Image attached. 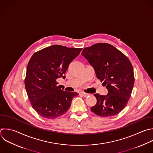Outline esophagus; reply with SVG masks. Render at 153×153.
Returning a JSON list of instances; mask_svg holds the SVG:
<instances>
[{"label":"esophagus","instance_id":"obj_1","mask_svg":"<svg viewBox=\"0 0 153 153\" xmlns=\"http://www.w3.org/2000/svg\"><path fill=\"white\" fill-rule=\"evenodd\" d=\"M80 94H81L84 97H87V96H90V94L88 93H85V92H81Z\"/></svg>","mask_w":153,"mask_h":153}]
</instances>
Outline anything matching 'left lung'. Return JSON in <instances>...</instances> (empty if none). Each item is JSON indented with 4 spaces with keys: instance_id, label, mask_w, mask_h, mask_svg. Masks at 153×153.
<instances>
[{
    "instance_id": "left-lung-1",
    "label": "left lung",
    "mask_w": 153,
    "mask_h": 153,
    "mask_svg": "<svg viewBox=\"0 0 153 153\" xmlns=\"http://www.w3.org/2000/svg\"><path fill=\"white\" fill-rule=\"evenodd\" d=\"M81 54L108 90L105 96L94 94L97 103L91 111L100 117L118 114L126 106L133 87L134 78L131 62L121 51L106 43L85 48Z\"/></svg>"
}]
</instances>
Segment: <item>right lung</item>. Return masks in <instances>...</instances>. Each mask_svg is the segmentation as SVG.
<instances>
[{"instance_id": "right-lung-1", "label": "right lung", "mask_w": 153, "mask_h": 153, "mask_svg": "<svg viewBox=\"0 0 153 153\" xmlns=\"http://www.w3.org/2000/svg\"><path fill=\"white\" fill-rule=\"evenodd\" d=\"M82 48L54 45L35 53L26 71L25 87L32 108L41 117L54 119L66 113L78 93L66 91L57 79L65 78L70 63Z\"/></svg>"}]
</instances>
